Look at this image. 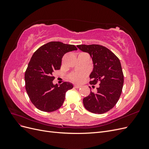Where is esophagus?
<instances>
[{
	"label": "esophagus",
	"mask_w": 149,
	"mask_h": 149,
	"mask_svg": "<svg viewBox=\"0 0 149 149\" xmlns=\"http://www.w3.org/2000/svg\"><path fill=\"white\" fill-rule=\"evenodd\" d=\"M74 88H81V86L80 85H78V84H75L74 86Z\"/></svg>",
	"instance_id": "34e87169"
}]
</instances>
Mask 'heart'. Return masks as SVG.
<instances>
[{
    "mask_svg": "<svg viewBox=\"0 0 149 149\" xmlns=\"http://www.w3.org/2000/svg\"><path fill=\"white\" fill-rule=\"evenodd\" d=\"M86 72H76L70 75V79L75 83H81L85 78Z\"/></svg>",
    "mask_w": 149,
    "mask_h": 149,
    "instance_id": "b5f03b06",
    "label": "heart"
}]
</instances>
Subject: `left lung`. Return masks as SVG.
Wrapping results in <instances>:
<instances>
[{
    "label": "left lung",
    "mask_w": 149,
    "mask_h": 149,
    "mask_svg": "<svg viewBox=\"0 0 149 149\" xmlns=\"http://www.w3.org/2000/svg\"><path fill=\"white\" fill-rule=\"evenodd\" d=\"M77 47L91 56L93 69L91 84L100 83L95 94L91 91L83 99L84 107L94 114L109 111L118 102L123 89L124 74L120 60L109 49L100 45H79Z\"/></svg>",
    "instance_id": "left-lung-1"
}]
</instances>
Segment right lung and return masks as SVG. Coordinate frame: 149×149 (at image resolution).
I'll return each instance as SVG.
<instances>
[{"label": "right lung", "instance_id": "add662e5", "mask_svg": "<svg viewBox=\"0 0 149 149\" xmlns=\"http://www.w3.org/2000/svg\"><path fill=\"white\" fill-rule=\"evenodd\" d=\"M77 50L73 45L51 42L40 47L31 56L25 73V89L31 102L40 111L53 112L61 107L66 92L73 88L69 82L54 84L53 73L60 69L65 53Z\"/></svg>", "mask_w": 149, "mask_h": 149}]
</instances>
